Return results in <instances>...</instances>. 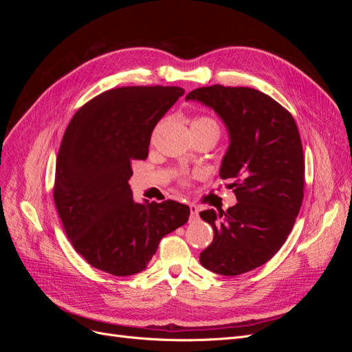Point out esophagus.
Instances as JSON below:
<instances>
[{
  "label": "esophagus",
  "mask_w": 352,
  "mask_h": 352,
  "mask_svg": "<svg viewBox=\"0 0 352 352\" xmlns=\"http://www.w3.org/2000/svg\"><path fill=\"white\" fill-rule=\"evenodd\" d=\"M189 211H190V220H197L198 219V207L195 204H189Z\"/></svg>",
  "instance_id": "obj_1"
}]
</instances>
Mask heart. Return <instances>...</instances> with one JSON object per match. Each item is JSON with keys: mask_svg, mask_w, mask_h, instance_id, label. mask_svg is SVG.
I'll return each instance as SVG.
<instances>
[{"mask_svg": "<svg viewBox=\"0 0 352 352\" xmlns=\"http://www.w3.org/2000/svg\"><path fill=\"white\" fill-rule=\"evenodd\" d=\"M192 126H214V127H217V123L212 119H210V117H207V116H201L192 122ZM184 184H186V180H184Z\"/></svg>", "mask_w": 352, "mask_h": 352, "instance_id": "obj_1", "label": "heart"}]
</instances>
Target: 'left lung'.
<instances>
[{
  "instance_id": "left-lung-1",
  "label": "left lung",
  "mask_w": 352,
  "mask_h": 352,
  "mask_svg": "<svg viewBox=\"0 0 352 352\" xmlns=\"http://www.w3.org/2000/svg\"><path fill=\"white\" fill-rule=\"evenodd\" d=\"M214 110L229 131L221 179H235L238 202L201 211L214 238L199 254L206 269L238 276L260 267L289 235L304 198V153L292 114L247 87H202L186 95Z\"/></svg>"
}]
</instances>
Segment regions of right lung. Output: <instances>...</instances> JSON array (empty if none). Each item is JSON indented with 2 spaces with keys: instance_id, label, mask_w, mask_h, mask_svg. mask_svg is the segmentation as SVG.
I'll list each match as a JSON object with an SVG mask.
<instances>
[{
  "instance_id": "obj_1",
  "label": "right lung",
  "mask_w": 352,
  "mask_h": 352,
  "mask_svg": "<svg viewBox=\"0 0 352 352\" xmlns=\"http://www.w3.org/2000/svg\"><path fill=\"white\" fill-rule=\"evenodd\" d=\"M179 87H122L72 117L56 163L54 202L66 235L92 267L114 276L146 269L167 233L188 221L177 201H133L132 163L148 157L158 120L182 97Z\"/></svg>"
}]
</instances>
